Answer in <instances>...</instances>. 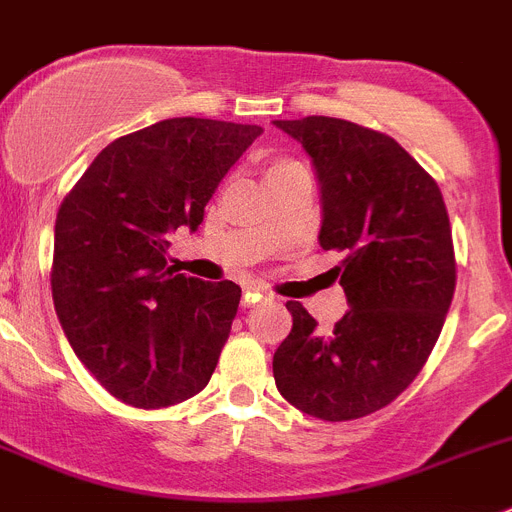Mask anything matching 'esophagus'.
I'll return each instance as SVG.
<instances>
[{
	"label": "esophagus",
	"mask_w": 512,
	"mask_h": 512,
	"mask_svg": "<svg viewBox=\"0 0 512 512\" xmlns=\"http://www.w3.org/2000/svg\"><path fill=\"white\" fill-rule=\"evenodd\" d=\"M262 299H268V291H262L260 286L244 288V296H242L244 306H252V304H257V301H262Z\"/></svg>",
	"instance_id": "esophagus-1"
}]
</instances>
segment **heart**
<instances>
[{
  "instance_id": "1",
  "label": "heart",
  "mask_w": 512,
  "mask_h": 512,
  "mask_svg": "<svg viewBox=\"0 0 512 512\" xmlns=\"http://www.w3.org/2000/svg\"><path fill=\"white\" fill-rule=\"evenodd\" d=\"M283 164H296V162H293V159H281V162H275L273 167H283Z\"/></svg>"
}]
</instances>
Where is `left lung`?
<instances>
[{
    "label": "left lung",
    "mask_w": 512,
    "mask_h": 512,
    "mask_svg": "<svg viewBox=\"0 0 512 512\" xmlns=\"http://www.w3.org/2000/svg\"><path fill=\"white\" fill-rule=\"evenodd\" d=\"M301 141L322 185V250L350 309L332 332L299 301L273 355L275 386L327 422L381 410L415 381L456 291L451 221L438 182L397 141L358 123L309 115L273 121Z\"/></svg>",
    "instance_id": "1"
}]
</instances>
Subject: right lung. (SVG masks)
Listing matches in <instances>:
<instances>
[{
  "instance_id": "right-lung-1",
  "label": "right lung",
  "mask_w": 512,
  "mask_h": 512,
  "mask_svg": "<svg viewBox=\"0 0 512 512\" xmlns=\"http://www.w3.org/2000/svg\"><path fill=\"white\" fill-rule=\"evenodd\" d=\"M260 126L170 118L115 139L66 193L51 291L69 345L115 399L162 410L211 379L242 288L170 265V234L203 208Z\"/></svg>"
}]
</instances>
